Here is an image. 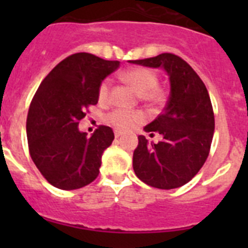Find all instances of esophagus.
<instances>
[{
	"mask_svg": "<svg viewBox=\"0 0 248 248\" xmlns=\"http://www.w3.org/2000/svg\"><path fill=\"white\" fill-rule=\"evenodd\" d=\"M114 135H115V138H119V137H122L123 135V131L122 130H114Z\"/></svg>",
	"mask_w": 248,
	"mask_h": 248,
	"instance_id": "obj_1",
	"label": "esophagus"
}]
</instances>
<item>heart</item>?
Wrapping results in <instances>:
<instances>
[{"instance_id":"heart-1","label":"heart","mask_w":248,"mask_h":248,"mask_svg":"<svg viewBox=\"0 0 248 248\" xmlns=\"http://www.w3.org/2000/svg\"><path fill=\"white\" fill-rule=\"evenodd\" d=\"M120 79L134 89L139 98L148 104H159L163 100V92L157 88V76L148 68L134 67L120 73ZM109 93V80H104L99 87V98L105 99ZM144 115L138 110L118 109L108 115V122L115 128L128 130L143 122Z\"/></svg>"}]
</instances>
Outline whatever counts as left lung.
Masks as SVG:
<instances>
[{
	"label": "left lung",
	"mask_w": 248,
	"mask_h": 248,
	"mask_svg": "<svg viewBox=\"0 0 248 248\" xmlns=\"http://www.w3.org/2000/svg\"><path fill=\"white\" fill-rule=\"evenodd\" d=\"M148 68H163L170 94L159 117L144 128L150 137H163L157 144L139 135L133 154V169L140 180L156 189H176L189 183L209 156L215 130L211 100L196 72L171 53L129 61Z\"/></svg>",
	"instance_id": "obj_1"
}]
</instances>
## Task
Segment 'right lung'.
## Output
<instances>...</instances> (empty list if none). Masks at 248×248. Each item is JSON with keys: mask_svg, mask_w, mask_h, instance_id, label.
Masks as SVG:
<instances>
[{"mask_svg": "<svg viewBox=\"0 0 248 248\" xmlns=\"http://www.w3.org/2000/svg\"><path fill=\"white\" fill-rule=\"evenodd\" d=\"M120 62L91 53H76L49 72L34 94L26 123L33 163L50 185L76 190L97 179L102 155L114 140L109 126L91 137L79 130V120L99 99L103 80Z\"/></svg>", "mask_w": 248, "mask_h": 248, "instance_id": "1", "label": "right lung"}]
</instances>
